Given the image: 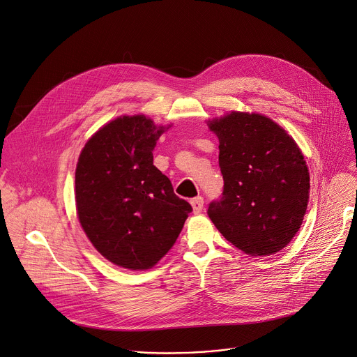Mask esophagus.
Segmentation results:
<instances>
[{
	"label": "esophagus",
	"mask_w": 357,
	"mask_h": 357,
	"mask_svg": "<svg viewBox=\"0 0 357 357\" xmlns=\"http://www.w3.org/2000/svg\"><path fill=\"white\" fill-rule=\"evenodd\" d=\"M190 202H191V205H192L194 213H199V212L202 211V208H204V198H202V197H195V198H192Z\"/></svg>",
	"instance_id": "1"
}]
</instances>
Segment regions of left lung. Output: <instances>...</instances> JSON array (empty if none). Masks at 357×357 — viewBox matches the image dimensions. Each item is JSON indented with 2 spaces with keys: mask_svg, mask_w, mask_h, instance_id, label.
Segmentation results:
<instances>
[{
  "mask_svg": "<svg viewBox=\"0 0 357 357\" xmlns=\"http://www.w3.org/2000/svg\"><path fill=\"white\" fill-rule=\"evenodd\" d=\"M220 139L224 192L208 217L235 248L270 256L301 228L310 173L296 140L270 118L236 112L208 121Z\"/></svg>",
  "mask_w": 357,
  "mask_h": 357,
  "instance_id": "left-lung-1",
  "label": "left lung"
}]
</instances>
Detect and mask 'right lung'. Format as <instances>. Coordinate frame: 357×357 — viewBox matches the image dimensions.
<instances>
[{"mask_svg":"<svg viewBox=\"0 0 357 357\" xmlns=\"http://www.w3.org/2000/svg\"><path fill=\"white\" fill-rule=\"evenodd\" d=\"M169 128L145 115H123L98 129L80 153L79 221L93 246L119 267H153L192 211L153 165L156 142Z\"/></svg>","mask_w":357,"mask_h":357,"instance_id":"right-lung-1","label":"right lung"}]
</instances>
